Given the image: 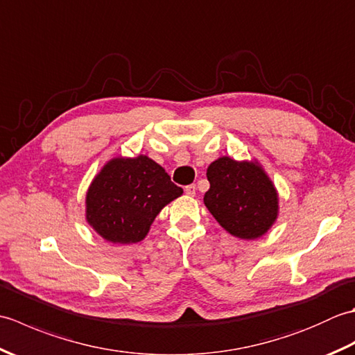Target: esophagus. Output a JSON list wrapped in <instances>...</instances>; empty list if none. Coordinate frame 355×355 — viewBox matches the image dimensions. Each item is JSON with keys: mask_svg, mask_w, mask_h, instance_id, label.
Returning a JSON list of instances; mask_svg holds the SVG:
<instances>
[{"mask_svg": "<svg viewBox=\"0 0 355 355\" xmlns=\"http://www.w3.org/2000/svg\"><path fill=\"white\" fill-rule=\"evenodd\" d=\"M184 192L189 195V197H195V192H197V186L195 184H189V186H186L184 187Z\"/></svg>", "mask_w": 355, "mask_h": 355, "instance_id": "esophagus-1", "label": "esophagus"}]
</instances>
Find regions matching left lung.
Wrapping results in <instances>:
<instances>
[{"instance_id":"8db88e82","label":"left lung","mask_w":355,"mask_h":355,"mask_svg":"<svg viewBox=\"0 0 355 355\" xmlns=\"http://www.w3.org/2000/svg\"><path fill=\"white\" fill-rule=\"evenodd\" d=\"M205 205L232 236L252 241L266 235L279 216V193L262 164L223 155L209 164Z\"/></svg>"}]
</instances>
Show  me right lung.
<instances>
[{
  "mask_svg": "<svg viewBox=\"0 0 355 355\" xmlns=\"http://www.w3.org/2000/svg\"><path fill=\"white\" fill-rule=\"evenodd\" d=\"M182 195V187L153 158L117 155L88 186L85 220L108 243L135 244L146 238L162 209Z\"/></svg>",
  "mask_w": 355,
  "mask_h": 355,
  "instance_id": "1",
  "label": "right lung"
}]
</instances>
